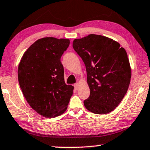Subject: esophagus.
Listing matches in <instances>:
<instances>
[{"mask_svg":"<svg viewBox=\"0 0 150 150\" xmlns=\"http://www.w3.org/2000/svg\"><path fill=\"white\" fill-rule=\"evenodd\" d=\"M74 87H75V89L77 90V89H79V84L78 83H75V85H74Z\"/></svg>","mask_w":150,"mask_h":150,"instance_id":"34e87169","label":"esophagus"}]
</instances>
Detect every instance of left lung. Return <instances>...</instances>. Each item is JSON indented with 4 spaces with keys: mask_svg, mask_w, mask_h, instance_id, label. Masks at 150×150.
Segmentation results:
<instances>
[{
    "mask_svg": "<svg viewBox=\"0 0 150 150\" xmlns=\"http://www.w3.org/2000/svg\"><path fill=\"white\" fill-rule=\"evenodd\" d=\"M73 47L86 67L90 96L84 101L85 107L96 114L112 111L130 83L132 72L125 50L117 41L94 34L75 39Z\"/></svg>",
    "mask_w": 150,
    "mask_h": 150,
    "instance_id": "1",
    "label": "left lung"
}]
</instances>
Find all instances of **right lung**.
I'll use <instances>...</instances> for the list:
<instances>
[{
  "instance_id": "add662e5",
  "label": "right lung",
  "mask_w": 150,
  "mask_h": 150,
  "mask_svg": "<svg viewBox=\"0 0 150 150\" xmlns=\"http://www.w3.org/2000/svg\"><path fill=\"white\" fill-rule=\"evenodd\" d=\"M69 43L67 39H40L25 51L18 65V79L23 96L43 117L63 113L73 95L74 87L65 84L61 62Z\"/></svg>"
}]
</instances>
